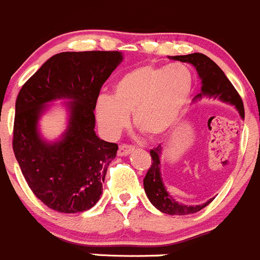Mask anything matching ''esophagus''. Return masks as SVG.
I'll return each mask as SVG.
<instances>
[{
    "label": "esophagus",
    "instance_id": "1",
    "mask_svg": "<svg viewBox=\"0 0 260 260\" xmlns=\"http://www.w3.org/2000/svg\"><path fill=\"white\" fill-rule=\"evenodd\" d=\"M134 151V147L133 146H128V144H121L120 147H118V156H127V154H130L132 152Z\"/></svg>",
    "mask_w": 260,
    "mask_h": 260
}]
</instances>
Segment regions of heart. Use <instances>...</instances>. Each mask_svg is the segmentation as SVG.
<instances>
[{
    "label": "heart",
    "mask_w": 260,
    "mask_h": 260,
    "mask_svg": "<svg viewBox=\"0 0 260 260\" xmlns=\"http://www.w3.org/2000/svg\"><path fill=\"white\" fill-rule=\"evenodd\" d=\"M193 86V75L183 64L137 67L116 82L113 96H98V123L104 134L117 137L133 113V122L142 134L149 138L165 135L182 117Z\"/></svg>",
    "instance_id": "obj_1"
}]
</instances>
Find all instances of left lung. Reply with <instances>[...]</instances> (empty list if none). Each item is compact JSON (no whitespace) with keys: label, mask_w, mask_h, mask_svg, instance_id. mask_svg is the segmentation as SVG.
I'll return each mask as SVG.
<instances>
[{"label":"left lung","mask_w":260,"mask_h":260,"mask_svg":"<svg viewBox=\"0 0 260 260\" xmlns=\"http://www.w3.org/2000/svg\"><path fill=\"white\" fill-rule=\"evenodd\" d=\"M170 59L183 61V63H189L196 68L197 73L201 78L202 86L201 92L194 96L193 101H200L204 96L214 98V99L235 106L241 118H245L244 103H242L241 96L239 95L237 90L233 87L224 72L209 56L204 55L201 52H194V54H188V55L170 56ZM161 152H162L161 146H157L156 148L151 149L149 153H151L153 162L143 180L144 190H146V194L151 204L159 211L169 214V215H188V214L197 213L205 206H208L213 201V199L206 201L205 204L192 206V205L180 204L170 196L162 182V177H161V166H159Z\"/></svg>","instance_id":"left-lung-1"}]
</instances>
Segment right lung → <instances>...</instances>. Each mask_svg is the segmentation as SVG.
Instances as JSON below:
<instances>
[{
	"instance_id": "1",
	"label": "right lung",
	"mask_w": 260,
	"mask_h": 260,
	"mask_svg": "<svg viewBox=\"0 0 260 260\" xmlns=\"http://www.w3.org/2000/svg\"><path fill=\"white\" fill-rule=\"evenodd\" d=\"M122 61L120 51L60 52L45 61L19 91L13 149L29 188L47 208L59 213L91 209L118 146L95 134V102L103 83ZM70 99L66 132L49 143L38 121L47 103Z\"/></svg>"
}]
</instances>
